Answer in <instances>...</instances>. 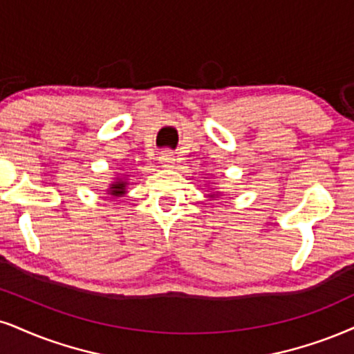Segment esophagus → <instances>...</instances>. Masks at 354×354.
Segmentation results:
<instances>
[{
  "instance_id": "esophagus-1",
  "label": "esophagus",
  "mask_w": 354,
  "mask_h": 354,
  "mask_svg": "<svg viewBox=\"0 0 354 354\" xmlns=\"http://www.w3.org/2000/svg\"><path fill=\"white\" fill-rule=\"evenodd\" d=\"M159 162L162 164V167H174V165H176V156H174L170 151L160 152Z\"/></svg>"
}]
</instances>
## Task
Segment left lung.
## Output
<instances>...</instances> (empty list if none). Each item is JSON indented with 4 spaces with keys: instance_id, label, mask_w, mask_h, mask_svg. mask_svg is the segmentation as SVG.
<instances>
[{
    "instance_id": "1",
    "label": "left lung",
    "mask_w": 354,
    "mask_h": 354,
    "mask_svg": "<svg viewBox=\"0 0 354 354\" xmlns=\"http://www.w3.org/2000/svg\"><path fill=\"white\" fill-rule=\"evenodd\" d=\"M208 190H212V189H208ZM220 195H221L220 192H213V194L208 195V198H210V200H212V198H216V197H220Z\"/></svg>"
}]
</instances>
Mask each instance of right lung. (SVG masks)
<instances>
[{"label":"right lung","mask_w":354,"mask_h":354,"mask_svg":"<svg viewBox=\"0 0 354 354\" xmlns=\"http://www.w3.org/2000/svg\"><path fill=\"white\" fill-rule=\"evenodd\" d=\"M126 187H128V177L116 176L115 180H113L110 187L106 189V194L111 195V197H123V195L128 194V192H126Z\"/></svg>","instance_id":"1"}]
</instances>
